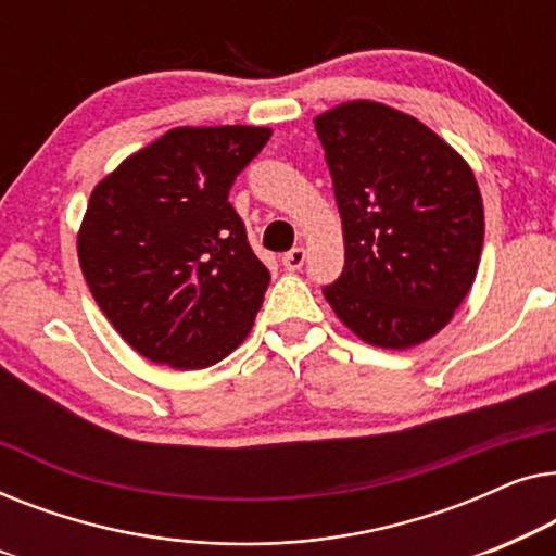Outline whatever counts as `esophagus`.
<instances>
[{"instance_id":"esophagus-1","label":"esophagus","mask_w":556,"mask_h":556,"mask_svg":"<svg viewBox=\"0 0 556 556\" xmlns=\"http://www.w3.org/2000/svg\"><path fill=\"white\" fill-rule=\"evenodd\" d=\"M304 249L302 247H294L292 252H287L285 256H281V264H285V269H289V271H296V269H302V264H304Z\"/></svg>"}]
</instances>
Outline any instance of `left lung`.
<instances>
[{
	"label": "left lung",
	"mask_w": 556,
	"mask_h": 556,
	"mask_svg": "<svg viewBox=\"0 0 556 556\" xmlns=\"http://www.w3.org/2000/svg\"><path fill=\"white\" fill-rule=\"evenodd\" d=\"M315 128L345 233V267L325 300L370 345L433 338L479 269L483 203L471 168L424 123L370 100L319 115Z\"/></svg>",
	"instance_id": "left-lung-1"
}]
</instances>
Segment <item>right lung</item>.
<instances>
[{"instance_id": "1", "label": "right lung", "mask_w": 556, "mask_h": 556, "mask_svg": "<svg viewBox=\"0 0 556 556\" xmlns=\"http://www.w3.org/2000/svg\"><path fill=\"white\" fill-rule=\"evenodd\" d=\"M269 128H176L103 178L77 256L98 307L159 365L201 370L252 330L269 269L229 203Z\"/></svg>"}]
</instances>
